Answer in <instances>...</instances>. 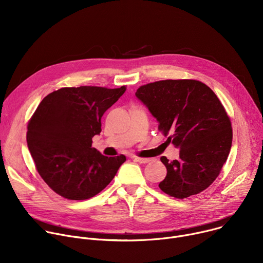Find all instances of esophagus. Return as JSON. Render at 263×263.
Masks as SVG:
<instances>
[{"mask_svg":"<svg viewBox=\"0 0 263 263\" xmlns=\"http://www.w3.org/2000/svg\"><path fill=\"white\" fill-rule=\"evenodd\" d=\"M132 159H133L134 161L139 162V163H147V162L149 161V159H147V158H139V157H136V156H133Z\"/></svg>","mask_w":263,"mask_h":263,"instance_id":"esophagus-1","label":"esophagus"}]
</instances>
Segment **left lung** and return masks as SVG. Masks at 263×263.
I'll use <instances>...</instances> for the list:
<instances>
[{
  "mask_svg": "<svg viewBox=\"0 0 263 263\" xmlns=\"http://www.w3.org/2000/svg\"><path fill=\"white\" fill-rule=\"evenodd\" d=\"M135 96L180 147L178 160L160 158L167 171L160 190L177 199L206 190L232 145L231 122L216 95L197 80H162L140 86Z\"/></svg>",
  "mask_w": 263,
  "mask_h": 263,
  "instance_id": "1",
  "label": "left lung"
}]
</instances>
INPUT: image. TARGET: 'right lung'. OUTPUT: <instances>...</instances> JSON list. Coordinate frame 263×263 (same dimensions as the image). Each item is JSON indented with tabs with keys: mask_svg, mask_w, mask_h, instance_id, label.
<instances>
[{
	"mask_svg": "<svg viewBox=\"0 0 263 263\" xmlns=\"http://www.w3.org/2000/svg\"><path fill=\"white\" fill-rule=\"evenodd\" d=\"M126 87H64L48 95L28 124L27 143L37 172L68 200L95 197L115 178L124 155L107 157L92 147L101 118Z\"/></svg>",
	"mask_w": 263,
	"mask_h": 263,
	"instance_id": "1",
	"label": "right lung"
}]
</instances>
